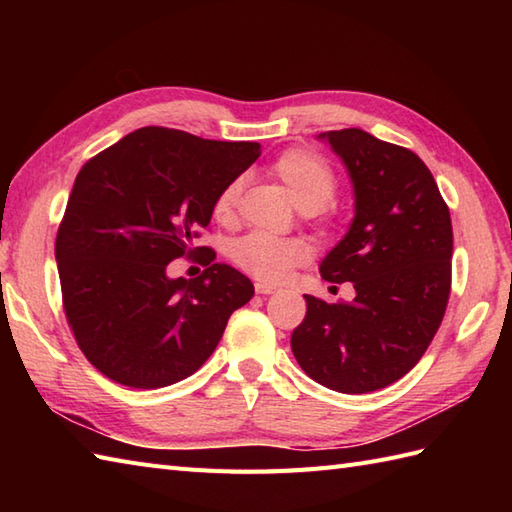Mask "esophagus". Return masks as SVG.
<instances>
[{"label": "esophagus", "instance_id": "esophagus-1", "mask_svg": "<svg viewBox=\"0 0 512 512\" xmlns=\"http://www.w3.org/2000/svg\"><path fill=\"white\" fill-rule=\"evenodd\" d=\"M255 292H257V295H273V292H277V286L264 284V281H257V284H255Z\"/></svg>", "mask_w": 512, "mask_h": 512}]
</instances>
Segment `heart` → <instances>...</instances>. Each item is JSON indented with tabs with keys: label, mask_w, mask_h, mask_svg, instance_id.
<instances>
[{
	"label": "heart",
	"mask_w": 512,
	"mask_h": 512,
	"mask_svg": "<svg viewBox=\"0 0 512 512\" xmlns=\"http://www.w3.org/2000/svg\"><path fill=\"white\" fill-rule=\"evenodd\" d=\"M273 173L284 184L290 200L301 211H319L334 198L336 178L325 160L306 149H290L279 156ZM242 180L235 178L220 189L213 200L215 220L228 222L233 217ZM231 259L248 275L264 281L284 279L292 268L306 264L310 246L297 237H275L268 233H248L231 246Z\"/></svg>",
	"instance_id": "b5f03b06"
}]
</instances>
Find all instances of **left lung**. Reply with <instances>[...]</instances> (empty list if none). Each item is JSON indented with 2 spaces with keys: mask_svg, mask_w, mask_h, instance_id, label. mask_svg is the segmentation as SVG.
Listing matches in <instances>:
<instances>
[{
  "mask_svg": "<svg viewBox=\"0 0 512 512\" xmlns=\"http://www.w3.org/2000/svg\"><path fill=\"white\" fill-rule=\"evenodd\" d=\"M354 189V217L319 264L332 284L352 281V303L303 295L292 332L297 363L319 385L367 394L405 376L436 336L451 292L453 228L427 165L413 151L363 129L317 136Z\"/></svg>",
  "mask_w": 512,
  "mask_h": 512,
  "instance_id": "left-lung-1",
  "label": "left lung"
}]
</instances>
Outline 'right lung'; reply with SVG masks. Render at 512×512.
<instances>
[{"label": "right lung", "instance_id": "obj_1", "mask_svg": "<svg viewBox=\"0 0 512 512\" xmlns=\"http://www.w3.org/2000/svg\"><path fill=\"white\" fill-rule=\"evenodd\" d=\"M259 154V143L143 127L79 171L54 257L74 339L114 383L158 389L191 376L255 295L213 250L195 279H171L167 266L204 250L193 237L209 226L215 195Z\"/></svg>", "mask_w": 512, "mask_h": 512}]
</instances>
